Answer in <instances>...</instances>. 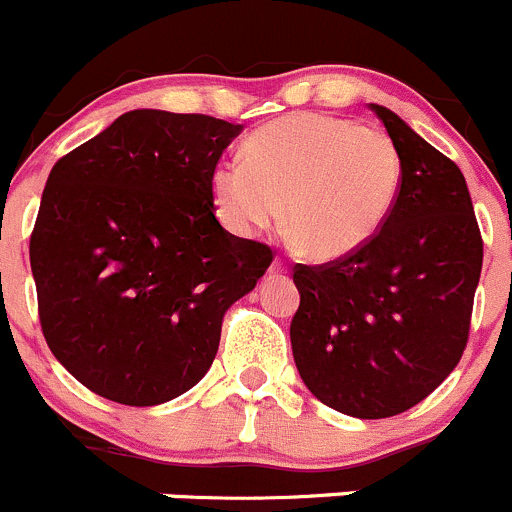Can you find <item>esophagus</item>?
Segmentation results:
<instances>
[{
  "instance_id": "1",
  "label": "esophagus",
  "mask_w": 512,
  "mask_h": 512,
  "mask_svg": "<svg viewBox=\"0 0 512 512\" xmlns=\"http://www.w3.org/2000/svg\"><path fill=\"white\" fill-rule=\"evenodd\" d=\"M268 273H271V276H286L288 266L281 261V258H276V261L271 263V268H268Z\"/></svg>"
}]
</instances>
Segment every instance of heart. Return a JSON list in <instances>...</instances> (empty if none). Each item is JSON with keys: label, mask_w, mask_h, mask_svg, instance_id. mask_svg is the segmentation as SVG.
Segmentation results:
<instances>
[{"label": "heart", "mask_w": 512, "mask_h": 512, "mask_svg": "<svg viewBox=\"0 0 512 512\" xmlns=\"http://www.w3.org/2000/svg\"><path fill=\"white\" fill-rule=\"evenodd\" d=\"M403 159L396 141L331 114L283 116L254 131L244 159L211 171L221 224L254 236L281 219L311 261L353 256L376 239L396 209Z\"/></svg>", "instance_id": "obj_1"}]
</instances>
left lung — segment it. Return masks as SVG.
I'll use <instances>...</instances> for the list:
<instances>
[{"label":"left lung","mask_w":512,"mask_h":512,"mask_svg":"<svg viewBox=\"0 0 512 512\" xmlns=\"http://www.w3.org/2000/svg\"><path fill=\"white\" fill-rule=\"evenodd\" d=\"M368 109L401 151L396 209L353 256L293 271L301 306L291 321L308 391L363 421L408 411L458 366L483 268L458 166L391 109Z\"/></svg>","instance_id":"1"}]
</instances>
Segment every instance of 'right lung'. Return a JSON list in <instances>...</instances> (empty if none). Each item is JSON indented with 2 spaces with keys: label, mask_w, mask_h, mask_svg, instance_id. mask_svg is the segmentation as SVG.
Instances as JSON below:
<instances>
[{
  "label": "right lung",
  "mask_w": 512,
  "mask_h": 512,
  "mask_svg": "<svg viewBox=\"0 0 512 512\" xmlns=\"http://www.w3.org/2000/svg\"><path fill=\"white\" fill-rule=\"evenodd\" d=\"M241 131L134 109L54 164L29 241L39 321L96 396L141 408L194 388L226 308L271 266L214 214L211 171Z\"/></svg>",
  "instance_id": "right-lung-1"
}]
</instances>
